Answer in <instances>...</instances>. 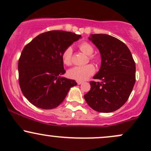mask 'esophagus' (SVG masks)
Masks as SVG:
<instances>
[{
  "mask_svg": "<svg viewBox=\"0 0 151 151\" xmlns=\"http://www.w3.org/2000/svg\"><path fill=\"white\" fill-rule=\"evenodd\" d=\"M77 83H78V85H81V84L83 83V82H82V81H78Z\"/></svg>",
  "mask_w": 151,
  "mask_h": 151,
  "instance_id": "1",
  "label": "esophagus"
}]
</instances>
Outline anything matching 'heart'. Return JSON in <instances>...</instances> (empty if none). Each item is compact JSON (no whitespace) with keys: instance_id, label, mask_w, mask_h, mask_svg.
<instances>
[{"instance_id":"b5f03b06","label":"heart","mask_w":151,"mask_h":151,"mask_svg":"<svg viewBox=\"0 0 151 151\" xmlns=\"http://www.w3.org/2000/svg\"><path fill=\"white\" fill-rule=\"evenodd\" d=\"M78 48L82 52L88 55V59L93 62H98L96 57L91 55L94 52L93 47L88 42H82L78 45ZM62 60L65 65L69 66L72 64L73 61V50L70 47H68L63 50L62 53ZM95 71L93 65L91 64L86 65L83 66H75L68 71V76L70 78L83 81L88 79L91 76L93 75Z\"/></svg>"}]
</instances>
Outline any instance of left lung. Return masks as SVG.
Wrapping results in <instances>:
<instances>
[{"instance_id": "left-lung-1", "label": "left lung", "mask_w": 151, "mask_h": 151, "mask_svg": "<svg viewBox=\"0 0 151 151\" xmlns=\"http://www.w3.org/2000/svg\"><path fill=\"white\" fill-rule=\"evenodd\" d=\"M89 40L101 53L99 71L93 76L101 82L91 81L84 95L91 108L99 112H112L127 101L135 83V63L129 48L108 35H91Z\"/></svg>"}]
</instances>
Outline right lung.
<instances>
[{
    "instance_id": "add662e5",
    "label": "right lung",
    "mask_w": 151,
    "mask_h": 151,
    "mask_svg": "<svg viewBox=\"0 0 151 151\" xmlns=\"http://www.w3.org/2000/svg\"><path fill=\"white\" fill-rule=\"evenodd\" d=\"M81 35L50 31L35 37L24 47L19 60V82L28 101L43 109L56 108L64 101L74 80L61 77L65 73L62 53Z\"/></svg>"
}]
</instances>
